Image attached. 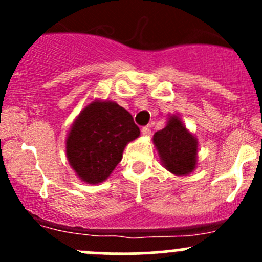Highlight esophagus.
<instances>
[{"label": "esophagus", "mask_w": 262, "mask_h": 262, "mask_svg": "<svg viewBox=\"0 0 262 262\" xmlns=\"http://www.w3.org/2000/svg\"><path fill=\"white\" fill-rule=\"evenodd\" d=\"M142 134H143L144 137H148V136H150V129L148 128V126H143V128H142Z\"/></svg>", "instance_id": "1"}]
</instances>
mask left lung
Instances as JSON below:
<instances>
[{"label":"left lung","instance_id":"left-lung-1","mask_svg":"<svg viewBox=\"0 0 262 262\" xmlns=\"http://www.w3.org/2000/svg\"><path fill=\"white\" fill-rule=\"evenodd\" d=\"M153 143L163 167L173 175H189L196 167L198 139L179 115H170L165 128L155 133Z\"/></svg>","mask_w":262,"mask_h":262}]
</instances>
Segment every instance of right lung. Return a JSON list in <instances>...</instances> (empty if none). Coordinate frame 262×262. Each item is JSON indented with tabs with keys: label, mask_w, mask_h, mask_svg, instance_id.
Segmentation results:
<instances>
[{
	"label": "right lung",
	"mask_w": 262,
	"mask_h": 262,
	"mask_svg": "<svg viewBox=\"0 0 262 262\" xmlns=\"http://www.w3.org/2000/svg\"><path fill=\"white\" fill-rule=\"evenodd\" d=\"M141 134L133 116L114 101L94 100L73 121L66 155L76 175L87 184L105 181L123 158L124 148Z\"/></svg>",
	"instance_id": "right-lung-1"
}]
</instances>
